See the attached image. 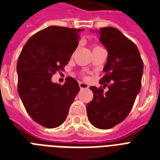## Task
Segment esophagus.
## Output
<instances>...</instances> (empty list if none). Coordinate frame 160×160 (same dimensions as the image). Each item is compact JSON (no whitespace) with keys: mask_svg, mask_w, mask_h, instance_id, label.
I'll return each instance as SVG.
<instances>
[{"mask_svg":"<svg viewBox=\"0 0 160 160\" xmlns=\"http://www.w3.org/2000/svg\"><path fill=\"white\" fill-rule=\"evenodd\" d=\"M79 87H80V88H81L82 90V89H88V88H89V86H88L87 83L82 82H79Z\"/></svg>","mask_w":160,"mask_h":160,"instance_id":"1","label":"esophagus"}]
</instances>
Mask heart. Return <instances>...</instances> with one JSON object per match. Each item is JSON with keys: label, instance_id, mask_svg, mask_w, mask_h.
Returning a JSON list of instances; mask_svg holds the SVG:
<instances>
[{"label": "heart", "instance_id": "1", "mask_svg": "<svg viewBox=\"0 0 160 160\" xmlns=\"http://www.w3.org/2000/svg\"><path fill=\"white\" fill-rule=\"evenodd\" d=\"M99 48H101V47H100V46H98V45H93V46H92V50H93V51L97 50V49Z\"/></svg>", "mask_w": 160, "mask_h": 160}]
</instances>
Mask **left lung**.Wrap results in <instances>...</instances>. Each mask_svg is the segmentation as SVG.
Listing matches in <instances>:
<instances>
[{"label": "left lung", "instance_id": "obj_1", "mask_svg": "<svg viewBox=\"0 0 160 160\" xmlns=\"http://www.w3.org/2000/svg\"><path fill=\"white\" fill-rule=\"evenodd\" d=\"M100 41L108 51L100 79L101 88L91 87L93 99L87 105L88 119L100 129H109L130 113L142 86L143 61L134 42L115 28H100ZM109 89L106 92L103 88Z\"/></svg>", "mask_w": 160, "mask_h": 160}]
</instances>
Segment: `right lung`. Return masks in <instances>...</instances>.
<instances>
[{
	"mask_svg": "<svg viewBox=\"0 0 160 160\" xmlns=\"http://www.w3.org/2000/svg\"><path fill=\"white\" fill-rule=\"evenodd\" d=\"M82 29L50 26L28 40L17 61L18 92L26 111L38 124L55 128L64 122L79 86L68 77L64 85L51 82L64 70Z\"/></svg>",
	"mask_w": 160,
	"mask_h": 160,
	"instance_id": "add662e5",
	"label": "right lung"
}]
</instances>
